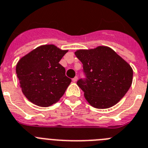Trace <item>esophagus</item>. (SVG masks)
Returning a JSON list of instances; mask_svg holds the SVG:
<instances>
[{
  "mask_svg": "<svg viewBox=\"0 0 148 148\" xmlns=\"http://www.w3.org/2000/svg\"><path fill=\"white\" fill-rule=\"evenodd\" d=\"M77 79H78L77 77H74L72 79V81L73 82H77Z\"/></svg>",
  "mask_w": 148,
  "mask_h": 148,
  "instance_id": "esophagus-1",
  "label": "esophagus"
}]
</instances>
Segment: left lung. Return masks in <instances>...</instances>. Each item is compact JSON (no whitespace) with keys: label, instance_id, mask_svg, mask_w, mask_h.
<instances>
[{"label":"left lung","instance_id":"left-lung-1","mask_svg":"<svg viewBox=\"0 0 148 148\" xmlns=\"http://www.w3.org/2000/svg\"><path fill=\"white\" fill-rule=\"evenodd\" d=\"M75 55L83 64L84 74L77 84L92 106L111 107L128 92L133 81V69L110 47L79 50Z\"/></svg>","mask_w":148,"mask_h":148}]
</instances>
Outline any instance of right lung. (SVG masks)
Here are the masks:
<instances>
[{"instance_id":"obj_1","label":"right lung","mask_w":148,"mask_h":148,"mask_svg":"<svg viewBox=\"0 0 148 148\" xmlns=\"http://www.w3.org/2000/svg\"><path fill=\"white\" fill-rule=\"evenodd\" d=\"M68 51L53 45L36 47L21 59L16 65L20 87L25 97L43 107L60 100L71 82L59 62Z\"/></svg>"}]
</instances>
